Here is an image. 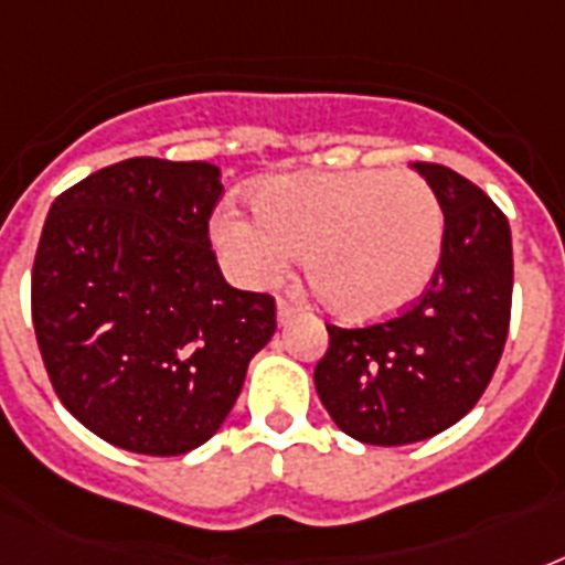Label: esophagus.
I'll list each match as a JSON object with an SVG mask.
<instances>
[{
  "instance_id": "obj_1",
  "label": "esophagus",
  "mask_w": 565,
  "mask_h": 565,
  "mask_svg": "<svg viewBox=\"0 0 565 565\" xmlns=\"http://www.w3.org/2000/svg\"><path fill=\"white\" fill-rule=\"evenodd\" d=\"M301 308L299 305H292L290 299H278V326H290L292 319L299 317Z\"/></svg>"
}]
</instances>
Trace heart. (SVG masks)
I'll return each instance as SVG.
<instances>
[{"instance_id": "b5f03b06", "label": "heart", "mask_w": 565, "mask_h": 565, "mask_svg": "<svg viewBox=\"0 0 565 565\" xmlns=\"http://www.w3.org/2000/svg\"><path fill=\"white\" fill-rule=\"evenodd\" d=\"M257 216L225 204L213 239L248 284H264L305 252L310 290L349 322L393 317L422 296L443 252V207L413 172L284 175L255 195Z\"/></svg>"}]
</instances>
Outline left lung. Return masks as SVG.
<instances>
[{
  "label": "left lung",
  "mask_w": 565,
  "mask_h": 565,
  "mask_svg": "<svg viewBox=\"0 0 565 565\" xmlns=\"http://www.w3.org/2000/svg\"><path fill=\"white\" fill-rule=\"evenodd\" d=\"M413 170L437 193L446 231L428 290L398 317L328 328L313 370L331 419L366 446H407L463 419L499 366L513 301V246L501 207L439 163Z\"/></svg>",
  "instance_id": "left-lung-1"
}]
</instances>
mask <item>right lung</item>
<instances>
[{
	"instance_id": "add662e5",
	"label": "right lung",
	"mask_w": 565,
	"mask_h": 565,
	"mask_svg": "<svg viewBox=\"0 0 565 565\" xmlns=\"http://www.w3.org/2000/svg\"><path fill=\"white\" fill-rule=\"evenodd\" d=\"M220 167L128 158L52 202L31 269V322L57 398L137 455L202 446L275 334L269 292L234 290L207 222Z\"/></svg>"
}]
</instances>
